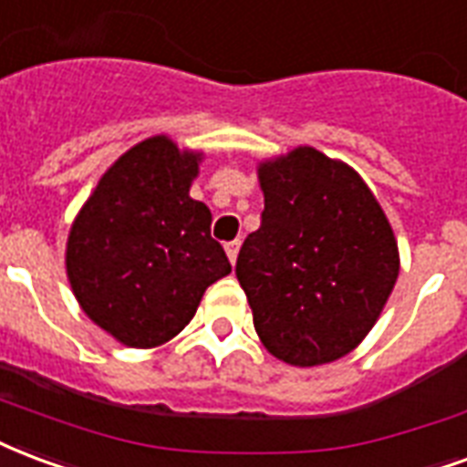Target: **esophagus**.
<instances>
[{"label":"esophagus","mask_w":467,"mask_h":467,"mask_svg":"<svg viewBox=\"0 0 467 467\" xmlns=\"http://www.w3.org/2000/svg\"><path fill=\"white\" fill-rule=\"evenodd\" d=\"M224 252H227V257H230V262L234 265V260H237V252H240V240H230V243H224Z\"/></svg>","instance_id":"esophagus-1"}]
</instances>
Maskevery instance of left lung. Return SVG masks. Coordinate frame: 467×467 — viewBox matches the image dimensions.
<instances>
[{
  "mask_svg": "<svg viewBox=\"0 0 467 467\" xmlns=\"http://www.w3.org/2000/svg\"><path fill=\"white\" fill-rule=\"evenodd\" d=\"M265 210L234 275L262 344L292 366L337 361L379 319L399 247L371 190L348 165L296 148L260 168Z\"/></svg>",
  "mask_w": 467,
  "mask_h": 467,
  "instance_id": "left-lung-1",
  "label": "left lung"
}]
</instances>
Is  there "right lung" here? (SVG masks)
<instances>
[{"label":"right lung","instance_id":"1","mask_svg":"<svg viewBox=\"0 0 467 467\" xmlns=\"http://www.w3.org/2000/svg\"><path fill=\"white\" fill-rule=\"evenodd\" d=\"M195 153L165 136L120 155L76 217L67 247L76 299L126 347L150 348L185 329L213 282L230 275L213 215L188 195Z\"/></svg>","mask_w":467,"mask_h":467}]
</instances>
